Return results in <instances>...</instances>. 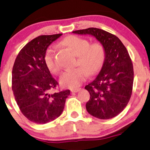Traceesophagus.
Segmentation results:
<instances>
[{
    "mask_svg": "<svg viewBox=\"0 0 150 150\" xmlns=\"http://www.w3.org/2000/svg\"><path fill=\"white\" fill-rule=\"evenodd\" d=\"M81 88H73V89H71V91L72 93H77V92H79L80 91Z\"/></svg>",
    "mask_w": 150,
    "mask_h": 150,
    "instance_id": "1",
    "label": "esophagus"
}]
</instances>
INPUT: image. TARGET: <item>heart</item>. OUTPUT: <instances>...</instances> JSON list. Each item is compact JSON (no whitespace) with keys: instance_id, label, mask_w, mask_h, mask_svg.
Segmentation results:
<instances>
[{"instance_id":"b5f03b06","label":"heart","mask_w":150,"mask_h":150,"mask_svg":"<svg viewBox=\"0 0 150 150\" xmlns=\"http://www.w3.org/2000/svg\"><path fill=\"white\" fill-rule=\"evenodd\" d=\"M62 45L71 50L77 56V64L80 67L68 70L59 78L62 86L75 88L85 80L88 75H94L101 69L104 62L105 51L99 42L90 45V42L82 38L69 35L63 40ZM45 63L50 71L54 74L60 72L61 67L55 59V50L50 48L45 56Z\"/></svg>"}]
</instances>
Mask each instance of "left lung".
I'll return each instance as SVG.
<instances>
[{"mask_svg":"<svg viewBox=\"0 0 150 150\" xmlns=\"http://www.w3.org/2000/svg\"><path fill=\"white\" fill-rule=\"evenodd\" d=\"M73 33L92 35L104 47L105 57L101 71L85 86L91 95L86 108L96 118H113L126 107L132 95L134 71L128 52L118 38L104 30L92 27Z\"/></svg>","mask_w":150,"mask_h":150,"instance_id":"obj_1","label":"left lung"}]
</instances>
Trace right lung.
Here are the masks:
<instances>
[{"instance_id":"right-lung-1","label":"right lung","mask_w":150,"mask_h":150,"mask_svg":"<svg viewBox=\"0 0 150 150\" xmlns=\"http://www.w3.org/2000/svg\"><path fill=\"white\" fill-rule=\"evenodd\" d=\"M62 33L40 35L28 42L16 58L12 69V91L16 101L26 118L45 124L61 115L69 90L50 93L57 81L45 63L47 48Z\"/></svg>"}]
</instances>
